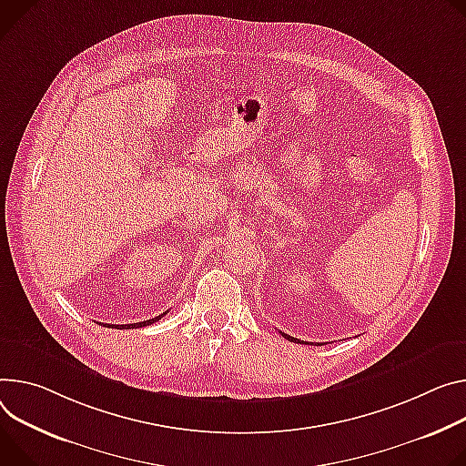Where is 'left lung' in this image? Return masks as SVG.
I'll return each instance as SVG.
<instances>
[{"label": "left lung", "mask_w": 466, "mask_h": 466, "mask_svg": "<svg viewBox=\"0 0 466 466\" xmlns=\"http://www.w3.org/2000/svg\"><path fill=\"white\" fill-rule=\"evenodd\" d=\"M280 334L286 338V340H289V342H298V344H299L298 338H293V336H289V334H284V332H280Z\"/></svg>", "instance_id": "8db88e82"}]
</instances>
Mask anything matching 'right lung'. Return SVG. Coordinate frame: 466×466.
Wrapping results in <instances>:
<instances>
[{
  "label": "right lung",
  "instance_id": "1",
  "mask_svg": "<svg viewBox=\"0 0 466 466\" xmlns=\"http://www.w3.org/2000/svg\"><path fill=\"white\" fill-rule=\"evenodd\" d=\"M168 312V310H167ZM167 312H163L161 316H156V318H152V319H147V321H139V323H130V325H107V327H111V329H137V327H145V325H150V323H156L157 319H161Z\"/></svg>",
  "mask_w": 466,
  "mask_h": 466
}]
</instances>
